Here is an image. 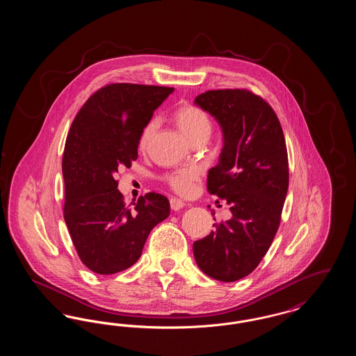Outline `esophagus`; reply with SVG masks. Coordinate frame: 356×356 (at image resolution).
<instances>
[{
    "mask_svg": "<svg viewBox=\"0 0 356 356\" xmlns=\"http://www.w3.org/2000/svg\"><path fill=\"white\" fill-rule=\"evenodd\" d=\"M170 208H172V211H180L181 208H184V202L183 200H180V199H170Z\"/></svg>",
    "mask_w": 356,
    "mask_h": 356,
    "instance_id": "1",
    "label": "esophagus"
}]
</instances>
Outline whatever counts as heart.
Listing matches in <instances>:
<instances>
[{
	"label": "heart",
	"mask_w": 356,
	"mask_h": 356,
	"mask_svg": "<svg viewBox=\"0 0 356 356\" xmlns=\"http://www.w3.org/2000/svg\"><path fill=\"white\" fill-rule=\"evenodd\" d=\"M175 120L180 131L189 138V141H193L195 138L211 135L212 124L211 120L207 116L203 109L195 106V105H184L177 109L175 113ZM157 127V121L151 120L144 129L141 131L138 144L141 148H145L149 143L154 131ZM199 170L195 167H188L183 170H175L167 176V183L170 188L181 195V196H191L196 192V186L199 181Z\"/></svg>",
	"instance_id": "1"
}]
</instances>
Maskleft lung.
<instances>
[{
  "instance_id": "left-lung-1",
  "label": "left lung",
  "mask_w": 356,
  "mask_h": 356,
  "mask_svg": "<svg viewBox=\"0 0 356 356\" xmlns=\"http://www.w3.org/2000/svg\"><path fill=\"white\" fill-rule=\"evenodd\" d=\"M195 105L220 125L222 148L207 189L227 202L232 218L195 241L193 256L209 277L236 282L259 266L279 228L288 191L286 140L270 104L250 90H208Z\"/></svg>"
}]
</instances>
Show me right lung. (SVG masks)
<instances>
[{
    "mask_svg": "<svg viewBox=\"0 0 356 356\" xmlns=\"http://www.w3.org/2000/svg\"><path fill=\"white\" fill-rule=\"evenodd\" d=\"M172 92L154 85H106L72 122L63 157L64 219L90 271L112 275L134 266L151 231L170 216L168 199L153 192L125 207L113 176L137 159L141 131Z\"/></svg>",
    "mask_w": 356,
    "mask_h": 356,
    "instance_id": "1",
    "label": "right lung"
}]
</instances>
